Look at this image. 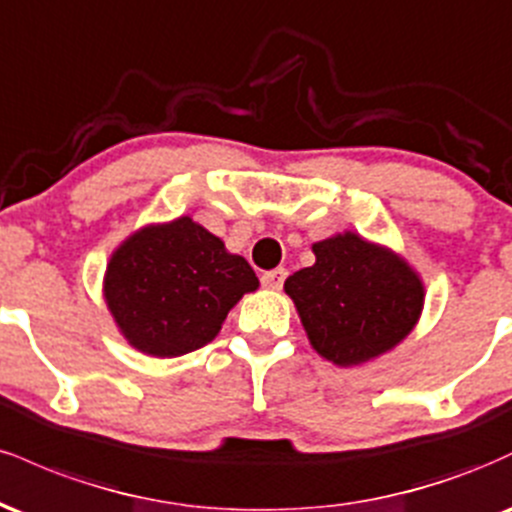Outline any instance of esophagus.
Listing matches in <instances>:
<instances>
[{"mask_svg":"<svg viewBox=\"0 0 512 512\" xmlns=\"http://www.w3.org/2000/svg\"><path fill=\"white\" fill-rule=\"evenodd\" d=\"M286 269L279 267V269H272V272H264L262 274V286L264 289H281L284 286V279H286Z\"/></svg>","mask_w":512,"mask_h":512,"instance_id":"obj_1","label":"esophagus"}]
</instances>
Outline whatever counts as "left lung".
<instances>
[{"label":"left lung","instance_id":"left-lung-1","mask_svg":"<svg viewBox=\"0 0 512 512\" xmlns=\"http://www.w3.org/2000/svg\"><path fill=\"white\" fill-rule=\"evenodd\" d=\"M315 264L286 279L310 344L337 366L385 354L414 330L424 284L402 257L356 233L313 245Z\"/></svg>","mask_w":512,"mask_h":512}]
</instances>
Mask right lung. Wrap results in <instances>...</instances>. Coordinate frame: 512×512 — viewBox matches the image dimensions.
I'll use <instances>...</instances> for the list:
<instances>
[{
    "label": "right lung",
    "instance_id": "obj_1",
    "mask_svg": "<svg viewBox=\"0 0 512 512\" xmlns=\"http://www.w3.org/2000/svg\"><path fill=\"white\" fill-rule=\"evenodd\" d=\"M257 286L245 257L180 216L129 236L110 257L103 291L134 349L173 358L209 344L228 310Z\"/></svg>",
    "mask_w": 512,
    "mask_h": 512
}]
</instances>
